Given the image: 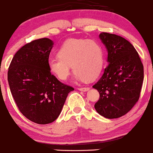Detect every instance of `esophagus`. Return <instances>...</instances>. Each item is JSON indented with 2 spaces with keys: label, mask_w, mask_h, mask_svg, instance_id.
I'll return each mask as SVG.
<instances>
[{
  "label": "esophagus",
  "mask_w": 153,
  "mask_h": 153,
  "mask_svg": "<svg viewBox=\"0 0 153 153\" xmlns=\"http://www.w3.org/2000/svg\"><path fill=\"white\" fill-rule=\"evenodd\" d=\"M78 90L80 91H85L89 90V88L88 87H82V88H78Z\"/></svg>",
  "instance_id": "obj_1"
}]
</instances>
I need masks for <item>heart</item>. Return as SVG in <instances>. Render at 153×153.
Returning a JSON list of instances; mask_svg holds the SVG:
<instances>
[{"mask_svg": "<svg viewBox=\"0 0 153 153\" xmlns=\"http://www.w3.org/2000/svg\"><path fill=\"white\" fill-rule=\"evenodd\" d=\"M103 64V50L93 40L71 39L62 45L57 56L48 61L49 70L61 80L68 79L71 66L75 79L91 81L100 74Z\"/></svg>", "mask_w": 153, "mask_h": 153, "instance_id": "obj_1", "label": "heart"}]
</instances>
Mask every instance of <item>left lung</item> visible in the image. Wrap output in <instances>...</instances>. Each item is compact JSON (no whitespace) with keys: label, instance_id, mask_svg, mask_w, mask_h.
<instances>
[{"label":"left lung","instance_id":"8db88e82","mask_svg":"<svg viewBox=\"0 0 153 153\" xmlns=\"http://www.w3.org/2000/svg\"><path fill=\"white\" fill-rule=\"evenodd\" d=\"M99 36L108 51V65L93 85L100 94L94 107L106 118H119L129 112L140 99L143 65L134 46L126 39L106 32Z\"/></svg>","mask_w":153,"mask_h":153}]
</instances>
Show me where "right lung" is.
<instances>
[{
    "label": "right lung",
    "instance_id": "obj_1",
    "mask_svg": "<svg viewBox=\"0 0 153 153\" xmlns=\"http://www.w3.org/2000/svg\"><path fill=\"white\" fill-rule=\"evenodd\" d=\"M53 42L39 39L19 49L8 68V81L19 110L39 124L53 122L68 94L74 90L51 73L48 61Z\"/></svg>",
    "mask_w": 153,
    "mask_h": 153
}]
</instances>
